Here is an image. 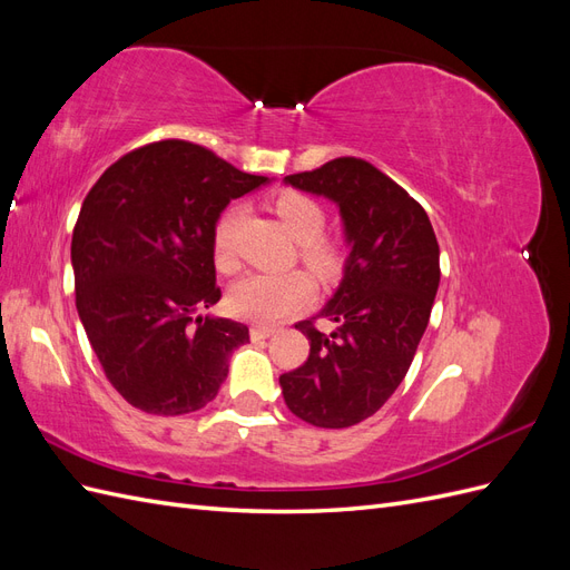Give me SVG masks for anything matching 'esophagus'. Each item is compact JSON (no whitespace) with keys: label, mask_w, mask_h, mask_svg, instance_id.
Returning a JSON list of instances; mask_svg holds the SVG:
<instances>
[{"label":"esophagus","mask_w":570,"mask_h":570,"mask_svg":"<svg viewBox=\"0 0 570 570\" xmlns=\"http://www.w3.org/2000/svg\"><path fill=\"white\" fill-rule=\"evenodd\" d=\"M273 333H275V327H268V325H252L249 337H252L254 342H258V340H266V337H271Z\"/></svg>","instance_id":"34e87169"}]
</instances>
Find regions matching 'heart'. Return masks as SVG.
Listing matches in <instances>:
<instances>
[{"instance_id": "1", "label": "heart", "mask_w": 570, "mask_h": 570, "mask_svg": "<svg viewBox=\"0 0 570 570\" xmlns=\"http://www.w3.org/2000/svg\"><path fill=\"white\" fill-rule=\"evenodd\" d=\"M273 212L278 214L287 233L299 243V256L308 268L318 275H327L337 268L340 252L333 243L321 237L325 228V212L314 197L295 193V189H285V193L273 199ZM239 216H243V212L237 206H228L214 223L212 252L216 268L223 273H233L237 268L235 233ZM312 295L314 283L302 271L249 273L230 287L228 306L239 318L273 323L297 312V308L312 299Z\"/></svg>"}]
</instances>
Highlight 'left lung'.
Masks as SVG:
<instances>
[{"label":"left lung","instance_id":"8db88e82","mask_svg":"<svg viewBox=\"0 0 570 570\" xmlns=\"http://www.w3.org/2000/svg\"><path fill=\"white\" fill-rule=\"evenodd\" d=\"M285 185L337 204L350 256L318 316L295 327L308 358L281 375L287 409L316 428L373 416L400 387L425 333L440 285V247L423 206L364 159L340 157Z\"/></svg>","mask_w":570,"mask_h":570}]
</instances>
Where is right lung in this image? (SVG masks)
<instances>
[{
    "label": "right lung",
    "mask_w": 570,
    "mask_h": 570,
    "mask_svg": "<svg viewBox=\"0 0 570 570\" xmlns=\"http://www.w3.org/2000/svg\"><path fill=\"white\" fill-rule=\"evenodd\" d=\"M268 178L214 151L161 140L111 164L82 202L76 308L109 383L135 409L180 416L209 404L249 327L206 316L220 299L212 230Z\"/></svg>",
    "instance_id": "add662e5"
}]
</instances>
